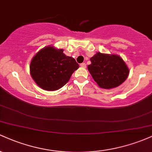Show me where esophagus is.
Returning a JSON list of instances; mask_svg holds the SVG:
<instances>
[{
  "label": "esophagus",
  "instance_id": "34e87169",
  "mask_svg": "<svg viewBox=\"0 0 152 152\" xmlns=\"http://www.w3.org/2000/svg\"><path fill=\"white\" fill-rule=\"evenodd\" d=\"M80 66L82 68H86V64L85 63H82V64H80Z\"/></svg>",
  "mask_w": 152,
  "mask_h": 152
}]
</instances>
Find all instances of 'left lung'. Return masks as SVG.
<instances>
[{
	"instance_id": "8db88e82",
	"label": "left lung",
	"mask_w": 152,
	"mask_h": 152,
	"mask_svg": "<svg viewBox=\"0 0 152 152\" xmlns=\"http://www.w3.org/2000/svg\"><path fill=\"white\" fill-rule=\"evenodd\" d=\"M88 70L100 88L111 89L126 81L129 69L121 56L116 54L97 52L90 58Z\"/></svg>"
}]
</instances>
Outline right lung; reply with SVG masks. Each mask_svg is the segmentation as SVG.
<instances>
[{
	"mask_svg": "<svg viewBox=\"0 0 152 152\" xmlns=\"http://www.w3.org/2000/svg\"><path fill=\"white\" fill-rule=\"evenodd\" d=\"M79 65L76 60L64 53V50L53 46L41 48L33 57L30 74L35 83L46 91L62 88Z\"/></svg>",
	"mask_w": 152,
	"mask_h": 152,
	"instance_id": "obj_1",
	"label": "right lung"
}]
</instances>
